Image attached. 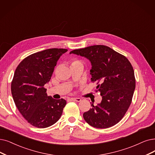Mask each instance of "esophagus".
<instances>
[{
  "label": "esophagus",
  "mask_w": 155,
  "mask_h": 155,
  "mask_svg": "<svg viewBox=\"0 0 155 155\" xmlns=\"http://www.w3.org/2000/svg\"><path fill=\"white\" fill-rule=\"evenodd\" d=\"M71 100L76 102H80L81 101V99L80 98H71Z\"/></svg>",
  "instance_id": "34e87169"
}]
</instances>
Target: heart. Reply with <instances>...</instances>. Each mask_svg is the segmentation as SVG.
Wrapping results in <instances>:
<instances>
[{"label": "heart", "instance_id": "heart-1", "mask_svg": "<svg viewBox=\"0 0 155 155\" xmlns=\"http://www.w3.org/2000/svg\"><path fill=\"white\" fill-rule=\"evenodd\" d=\"M77 63H81V61L78 60H76L73 61V62L72 63V64H77Z\"/></svg>", "mask_w": 155, "mask_h": 155}]
</instances>
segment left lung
<instances>
[{
  "label": "left lung",
  "mask_w": 155,
  "mask_h": 155,
  "mask_svg": "<svg viewBox=\"0 0 155 155\" xmlns=\"http://www.w3.org/2000/svg\"><path fill=\"white\" fill-rule=\"evenodd\" d=\"M76 54L88 59L91 64V82L102 97L101 103L84 113V120L92 127L106 128L118 123L130 106L135 88L134 71L123 55L104 45L74 49Z\"/></svg>",
  "instance_id": "8db88e82"
}]
</instances>
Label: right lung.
Wrapping results in <instances>:
<instances>
[{
	"instance_id": "right-lung-1",
	"label": "right lung",
	"mask_w": 155,
	"mask_h": 155,
	"mask_svg": "<svg viewBox=\"0 0 155 155\" xmlns=\"http://www.w3.org/2000/svg\"><path fill=\"white\" fill-rule=\"evenodd\" d=\"M67 49H48L29 55L16 69L11 94L18 110L30 125L44 128L54 124L66 105L64 98L48 96L44 86L51 79L54 67Z\"/></svg>"
}]
</instances>
